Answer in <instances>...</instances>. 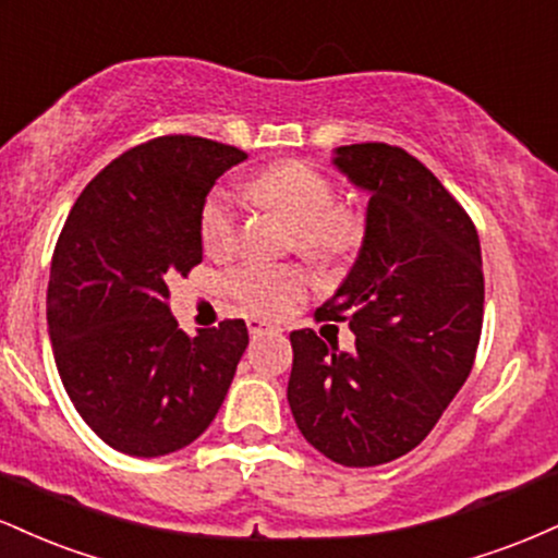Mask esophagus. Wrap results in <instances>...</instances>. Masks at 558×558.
I'll return each mask as SVG.
<instances>
[{
	"instance_id": "obj_1",
	"label": "esophagus",
	"mask_w": 558,
	"mask_h": 558,
	"mask_svg": "<svg viewBox=\"0 0 558 558\" xmlns=\"http://www.w3.org/2000/svg\"><path fill=\"white\" fill-rule=\"evenodd\" d=\"M248 332H252V338H262V336H267V332H278L280 328L278 325H270V323H265V319H248Z\"/></svg>"
}]
</instances>
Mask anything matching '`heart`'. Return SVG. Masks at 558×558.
<instances>
[{
	"mask_svg": "<svg viewBox=\"0 0 558 558\" xmlns=\"http://www.w3.org/2000/svg\"><path fill=\"white\" fill-rule=\"evenodd\" d=\"M246 191L296 226L299 246L319 259H338L360 241V222L349 209L332 207V185L304 162H280L262 170ZM239 233V213L228 191H213L198 215L207 252H228ZM230 291L254 315L278 317L306 293V275L291 265L248 262L230 275Z\"/></svg>",
	"mask_w": 558,
	"mask_h": 558,
	"instance_id": "heart-1",
	"label": "heart"
}]
</instances>
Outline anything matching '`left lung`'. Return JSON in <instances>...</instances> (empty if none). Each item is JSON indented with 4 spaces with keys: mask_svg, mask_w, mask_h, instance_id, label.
<instances>
[{
    "mask_svg": "<svg viewBox=\"0 0 558 558\" xmlns=\"http://www.w3.org/2000/svg\"><path fill=\"white\" fill-rule=\"evenodd\" d=\"M332 165L369 202L360 257L317 312L349 319L356 343L338 351L293 330L288 403L319 453L377 466L420 446L470 377L483 257L462 204L399 146H338Z\"/></svg>",
    "mask_w": 558,
    "mask_h": 558,
    "instance_id": "left-lung-1",
    "label": "left lung"
}]
</instances>
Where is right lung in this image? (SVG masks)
<instances>
[{"label": "right lung", "instance_id": "right-lung-1", "mask_svg": "<svg viewBox=\"0 0 558 558\" xmlns=\"http://www.w3.org/2000/svg\"><path fill=\"white\" fill-rule=\"evenodd\" d=\"M241 149L159 136L112 159L83 189L57 239L47 291L54 362L92 430L128 457L194 444L226 401L243 319L185 336L168 283L202 262V215Z\"/></svg>", "mask_w": 558, "mask_h": 558}]
</instances>
